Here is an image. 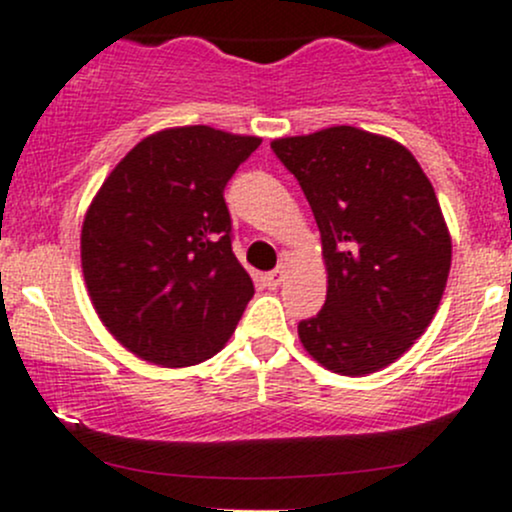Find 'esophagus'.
Masks as SVG:
<instances>
[{
    "instance_id": "34e87169",
    "label": "esophagus",
    "mask_w": 512,
    "mask_h": 512,
    "mask_svg": "<svg viewBox=\"0 0 512 512\" xmlns=\"http://www.w3.org/2000/svg\"><path fill=\"white\" fill-rule=\"evenodd\" d=\"M284 277H287V270H284V267H277V270L267 272V274H265L267 287H279V284L284 282Z\"/></svg>"
}]
</instances>
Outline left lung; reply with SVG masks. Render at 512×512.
<instances>
[{"mask_svg":"<svg viewBox=\"0 0 512 512\" xmlns=\"http://www.w3.org/2000/svg\"><path fill=\"white\" fill-rule=\"evenodd\" d=\"M321 230L326 304L299 338L333 373L395 363L432 324L451 267L437 193L402 144L358 127L274 139Z\"/></svg>","mask_w":512,"mask_h":512,"instance_id":"8db88e82","label":"left lung"}]
</instances>
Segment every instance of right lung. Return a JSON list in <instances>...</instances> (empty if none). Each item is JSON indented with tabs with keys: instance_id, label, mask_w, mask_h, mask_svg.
Segmentation results:
<instances>
[{
	"instance_id": "obj_1",
	"label": "right lung",
	"mask_w": 512,
	"mask_h": 512,
	"mask_svg": "<svg viewBox=\"0 0 512 512\" xmlns=\"http://www.w3.org/2000/svg\"><path fill=\"white\" fill-rule=\"evenodd\" d=\"M260 142L206 125L164 129L105 179L80 257L95 311L127 351L186 368L233 336L255 287L233 252L223 193Z\"/></svg>"
}]
</instances>
